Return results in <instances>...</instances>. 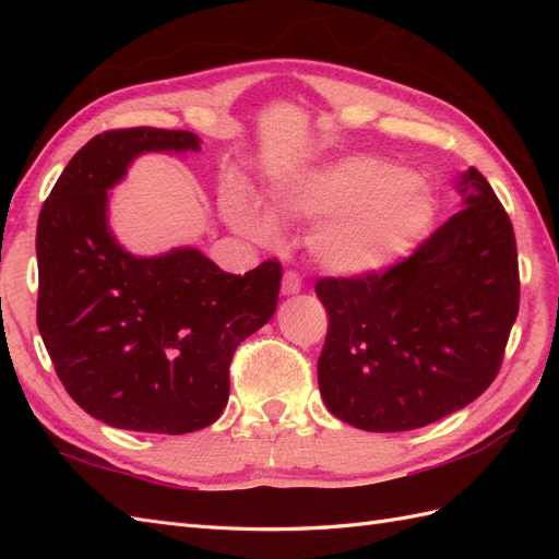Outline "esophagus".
Segmentation results:
<instances>
[{
    "label": "esophagus",
    "mask_w": 559,
    "mask_h": 559,
    "mask_svg": "<svg viewBox=\"0 0 559 559\" xmlns=\"http://www.w3.org/2000/svg\"><path fill=\"white\" fill-rule=\"evenodd\" d=\"M302 290V281L295 271L283 273V283H281V293L283 295H298Z\"/></svg>",
    "instance_id": "1"
}]
</instances>
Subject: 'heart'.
Wrapping results in <instances>:
<instances>
[{
  "label": "heart",
  "instance_id": "heart-1",
  "mask_svg": "<svg viewBox=\"0 0 559 559\" xmlns=\"http://www.w3.org/2000/svg\"><path fill=\"white\" fill-rule=\"evenodd\" d=\"M273 210L302 223H319L310 254L338 278H370L406 259L435 221L437 201L423 177L374 156H350L302 173L273 189ZM223 213L235 230L257 242L281 235L276 214L233 185Z\"/></svg>",
  "mask_w": 559,
  "mask_h": 559
}]
</instances>
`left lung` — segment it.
<instances>
[{"instance_id":"left-lung-1","label":"left lung","mask_w":559,"mask_h":559,"mask_svg":"<svg viewBox=\"0 0 559 559\" xmlns=\"http://www.w3.org/2000/svg\"><path fill=\"white\" fill-rule=\"evenodd\" d=\"M456 194L461 211L399 266L317 283L329 312L319 394L338 420L415 430L466 408L500 370L519 314L512 221L476 168Z\"/></svg>"}]
</instances>
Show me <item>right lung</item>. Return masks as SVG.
I'll use <instances>...</instances> for the list:
<instances>
[{
  "mask_svg": "<svg viewBox=\"0 0 559 559\" xmlns=\"http://www.w3.org/2000/svg\"><path fill=\"white\" fill-rule=\"evenodd\" d=\"M182 129L93 136L38 218V329L69 396L120 430L185 435L218 420L235 348L276 312L281 264L225 273L197 247L139 257L110 228V189L144 153H197Z\"/></svg>",
  "mask_w": 559,
  "mask_h": 559,
  "instance_id": "1",
  "label": "right lung"
}]
</instances>
